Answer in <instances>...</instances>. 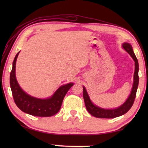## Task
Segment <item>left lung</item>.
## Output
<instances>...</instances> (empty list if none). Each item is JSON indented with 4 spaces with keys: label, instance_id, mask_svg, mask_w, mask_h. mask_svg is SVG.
I'll return each mask as SVG.
<instances>
[{
    "label": "left lung",
    "instance_id": "1",
    "mask_svg": "<svg viewBox=\"0 0 148 148\" xmlns=\"http://www.w3.org/2000/svg\"><path fill=\"white\" fill-rule=\"evenodd\" d=\"M123 48L129 54L135 62V72L134 77V84L132 89L130 95L123 104H122L119 108L113 109H105L100 108L98 106H96L91 101L85 88L83 87V99L85 103L86 108L90 114L99 118H114L118 117L121 115L125 114V113L129 111L134 102L135 99L136 97V92L138 85H139V64H138L137 58L136 55L133 51L132 47L129 43L125 42L123 44Z\"/></svg>",
    "mask_w": 148,
    "mask_h": 148
}]
</instances>
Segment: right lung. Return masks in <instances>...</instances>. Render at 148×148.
Returning <instances> with one entry per match:
<instances>
[{
  "label": "right lung",
  "instance_id": "1",
  "mask_svg": "<svg viewBox=\"0 0 148 148\" xmlns=\"http://www.w3.org/2000/svg\"><path fill=\"white\" fill-rule=\"evenodd\" d=\"M19 51L12 62L10 74V86L16 105L21 111L30 115L40 117H49L56 114L61 108L64 97L74 83H69L60 86L49 99H40L28 95L19 86L16 78V62Z\"/></svg>",
  "mask_w": 148,
  "mask_h": 148
}]
</instances>
